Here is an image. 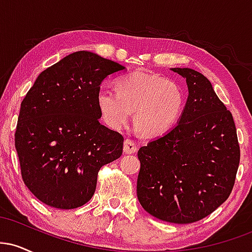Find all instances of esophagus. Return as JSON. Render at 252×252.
Segmentation results:
<instances>
[{"label":"esophagus","mask_w":252,"mask_h":252,"mask_svg":"<svg viewBox=\"0 0 252 252\" xmlns=\"http://www.w3.org/2000/svg\"><path fill=\"white\" fill-rule=\"evenodd\" d=\"M123 150L126 154H134V153L137 152V146H136L134 141L130 140V138H126V140L124 141Z\"/></svg>","instance_id":"1"}]
</instances>
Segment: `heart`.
Masks as SVG:
<instances>
[{"label": "heart", "mask_w": 252, "mask_h": 252, "mask_svg": "<svg viewBox=\"0 0 252 252\" xmlns=\"http://www.w3.org/2000/svg\"><path fill=\"white\" fill-rule=\"evenodd\" d=\"M116 91L100 89L97 105L109 126L121 129L135 111L134 122L141 134L156 137L166 134L180 117L185 105L178 84L152 72L138 70L116 80Z\"/></svg>", "instance_id": "heart-1"}]
</instances>
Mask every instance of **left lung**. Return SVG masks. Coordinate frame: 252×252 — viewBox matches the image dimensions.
Here are the masks:
<instances>
[{
    "label": "left lung",
    "instance_id": "8db88e82",
    "mask_svg": "<svg viewBox=\"0 0 252 252\" xmlns=\"http://www.w3.org/2000/svg\"><path fill=\"white\" fill-rule=\"evenodd\" d=\"M170 70L186 79L189 97L174 128L138 150L137 198L155 218L189 224L231 194L241 150L232 114L210 80L192 68Z\"/></svg>",
    "mask_w": 252,
    "mask_h": 252
}]
</instances>
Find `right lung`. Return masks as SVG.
Masks as SVG:
<instances>
[{"label":"right lung","instance_id":"right-lung-1","mask_svg":"<svg viewBox=\"0 0 252 252\" xmlns=\"http://www.w3.org/2000/svg\"><path fill=\"white\" fill-rule=\"evenodd\" d=\"M124 66L88 51L46 68L21 103L15 148L25 185L43 204L83 206L104 164L122 155L123 136L99 122L97 94Z\"/></svg>","mask_w":252,"mask_h":252}]
</instances>
